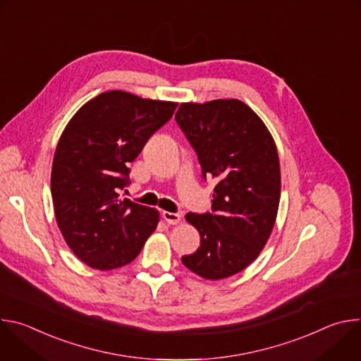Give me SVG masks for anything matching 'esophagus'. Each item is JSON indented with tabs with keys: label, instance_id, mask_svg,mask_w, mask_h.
Returning <instances> with one entry per match:
<instances>
[{
	"label": "esophagus",
	"instance_id": "esophagus-1",
	"mask_svg": "<svg viewBox=\"0 0 361 361\" xmlns=\"http://www.w3.org/2000/svg\"><path fill=\"white\" fill-rule=\"evenodd\" d=\"M163 219L169 223V224H178L181 221V214L178 213H170V212H163Z\"/></svg>",
	"mask_w": 361,
	"mask_h": 361
}]
</instances>
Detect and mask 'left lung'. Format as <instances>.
<instances>
[{
  "mask_svg": "<svg viewBox=\"0 0 361 361\" xmlns=\"http://www.w3.org/2000/svg\"><path fill=\"white\" fill-rule=\"evenodd\" d=\"M176 121L197 152L202 178H214L212 213H188L200 247L183 264L207 280L234 276L266 245L280 202V163L274 140L240 99L183 102Z\"/></svg>",
  "mask_w": 361,
  "mask_h": 361,
  "instance_id": "8db88e82",
  "label": "left lung"
}]
</instances>
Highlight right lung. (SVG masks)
Here are the masks:
<instances>
[{
	"label": "right lung",
	"mask_w": 361,
	"mask_h": 361,
	"mask_svg": "<svg viewBox=\"0 0 361 361\" xmlns=\"http://www.w3.org/2000/svg\"><path fill=\"white\" fill-rule=\"evenodd\" d=\"M177 102L107 91L84 104L59 141L51 195L57 224L87 266L113 270L131 263L159 224L156 209L120 198L133 163Z\"/></svg>",
	"instance_id": "1"
}]
</instances>
